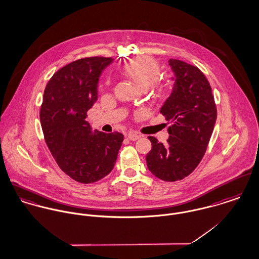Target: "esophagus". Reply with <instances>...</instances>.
<instances>
[{"label": "esophagus", "mask_w": 259, "mask_h": 259, "mask_svg": "<svg viewBox=\"0 0 259 259\" xmlns=\"http://www.w3.org/2000/svg\"><path fill=\"white\" fill-rule=\"evenodd\" d=\"M140 137H141V135L136 134V133H129V134H128V139H129L130 141H136V140H138Z\"/></svg>", "instance_id": "34e87169"}]
</instances>
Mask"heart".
Here are the masks:
<instances>
[{"label": "heart", "instance_id": "heart-1", "mask_svg": "<svg viewBox=\"0 0 259 259\" xmlns=\"http://www.w3.org/2000/svg\"><path fill=\"white\" fill-rule=\"evenodd\" d=\"M120 71L139 89L147 90L159 79L161 65L156 59L143 56L133 58L123 64ZM167 88L166 85L158 84L155 87V92L159 96H164L167 93Z\"/></svg>", "mask_w": 259, "mask_h": 259}]
</instances>
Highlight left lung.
<instances>
[{"mask_svg": "<svg viewBox=\"0 0 259 259\" xmlns=\"http://www.w3.org/2000/svg\"><path fill=\"white\" fill-rule=\"evenodd\" d=\"M175 81L160 112L171 123L168 143L149 136L146 156L149 171L160 180L175 182L193 172L205 153L217 120L211 87L201 70L179 59H169Z\"/></svg>", "mask_w": 259, "mask_h": 259, "instance_id": "obj_1", "label": "left lung"}]
</instances>
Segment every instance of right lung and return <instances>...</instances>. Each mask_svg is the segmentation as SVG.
<instances>
[{"label":"right lung","instance_id":"1","mask_svg":"<svg viewBox=\"0 0 259 259\" xmlns=\"http://www.w3.org/2000/svg\"><path fill=\"white\" fill-rule=\"evenodd\" d=\"M112 58H81L53 75L44 93L40 123L59 168L78 183L90 184L114 168L124 136L92 131L87 111L98 98V80Z\"/></svg>","mask_w":259,"mask_h":259}]
</instances>
